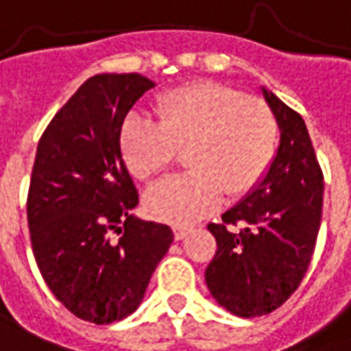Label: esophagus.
<instances>
[{
    "instance_id": "1",
    "label": "esophagus",
    "mask_w": 351,
    "mask_h": 351,
    "mask_svg": "<svg viewBox=\"0 0 351 351\" xmlns=\"http://www.w3.org/2000/svg\"><path fill=\"white\" fill-rule=\"evenodd\" d=\"M189 230H191V228L184 227V225H176V227H173V232H175V240H182V238H186Z\"/></svg>"
}]
</instances>
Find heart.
Here are the masks:
<instances>
[{
	"instance_id": "obj_1",
	"label": "heart",
	"mask_w": 351,
	"mask_h": 351,
	"mask_svg": "<svg viewBox=\"0 0 351 351\" xmlns=\"http://www.w3.org/2000/svg\"><path fill=\"white\" fill-rule=\"evenodd\" d=\"M156 124L128 119L121 154L137 180L162 175L186 149L191 171L150 189L145 206L160 221L186 223L236 201L258 186L277 152L279 126L262 98L215 82H191L156 96Z\"/></svg>"
}]
</instances>
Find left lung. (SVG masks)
I'll use <instances>...</instances> for the list:
<instances>
[{
  "label": "left lung",
  "mask_w": 351,
  "mask_h": 351,
  "mask_svg": "<svg viewBox=\"0 0 351 351\" xmlns=\"http://www.w3.org/2000/svg\"><path fill=\"white\" fill-rule=\"evenodd\" d=\"M281 145L268 175L221 223H208L217 251L206 285L217 303L241 318L279 308L307 274L322 221L324 173L298 111L264 89Z\"/></svg>",
  "instance_id": "left-lung-1"
}]
</instances>
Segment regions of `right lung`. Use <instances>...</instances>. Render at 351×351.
Instances as JSON below:
<instances>
[{"instance_id":"obj_1","label":"right lung","mask_w":351,"mask_h":351,"mask_svg":"<svg viewBox=\"0 0 351 351\" xmlns=\"http://www.w3.org/2000/svg\"><path fill=\"white\" fill-rule=\"evenodd\" d=\"M154 83L96 74L46 126L27 191L31 247L51 294L85 322L123 320L139 307L173 243L167 225L141 221L121 154V128Z\"/></svg>"}]
</instances>
